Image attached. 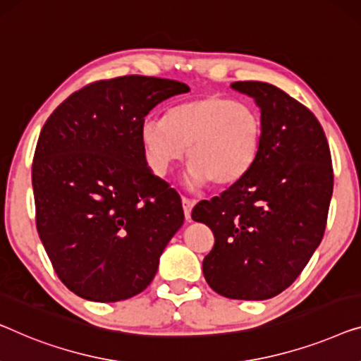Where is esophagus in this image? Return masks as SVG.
Listing matches in <instances>:
<instances>
[{
	"label": "esophagus",
	"instance_id": "34e87169",
	"mask_svg": "<svg viewBox=\"0 0 361 361\" xmlns=\"http://www.w3.org/2000/svg\"><path fill=\"white\" fill-rule=\"evenodd\" d=\"M193 205H195V200H193V198L182 197V207H184V215L187 221H190V213H192Z\"/></svg>",
	"mask_w": 361,
	"mask_h": 361
}]
</instances>
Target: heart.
<instances>
[{"instance_id":"b5f03b06","label":"heart","mask_w":361,"mask_h":361,"mask_svg":"<svg viewBox=\"0 0 361 361\" xmlns=\"http://www.w3.org/2000/svg\"><path fill=\"white\" fill-rule=\"evenodd\" d=\"M262 138L257 109L216 94L190 99L172 107L166 120L146 118L142 125L146 158L156 174L164 176L187 148L192 185L236 184L257 161Z\"/></svg>"}]
</instances>
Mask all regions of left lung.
Masks as SVG:
<instances>
[{
  "label": "left lung",
  "instance_id": "obj_1",
  "mask_svg": "<svg viewBox=\"0 0 361 361\" xmlns=\"http://www.w3.org/2000/svg\"><path fill=\"white\" fill-rule=\"evenodd\" d=\"M264 122L262 149L236 184L198 202L193 221L213 231L203 275L218 295L269 300L301 274L327 223L334 189L331 149L310 109L274 85L238 81Z\"/></svg>",
  "mask_w": 361,
  "mask_h": 361
}]
</instances>
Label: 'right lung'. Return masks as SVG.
I'll return each instance as SVG.
<instances>
[{
	"label": "right lung",
	"instance_id": "right-lung-1",
	"mask_svg": "<svg viewBox=\"0 0 361 361\" xmlns=\"http://www.w3.org/2000/svg\"><path fill=\"white\" fill-rule=\"evenodd\" d=\"M184 82L120 76L91 82L55 109L32 163L35 224L68 290L128 300L151 283L184 223L179 193L148 168L142 125Z\"/></svg>",
	"mask_w": 361,
	"mask_h": 361
}]
</instances>
